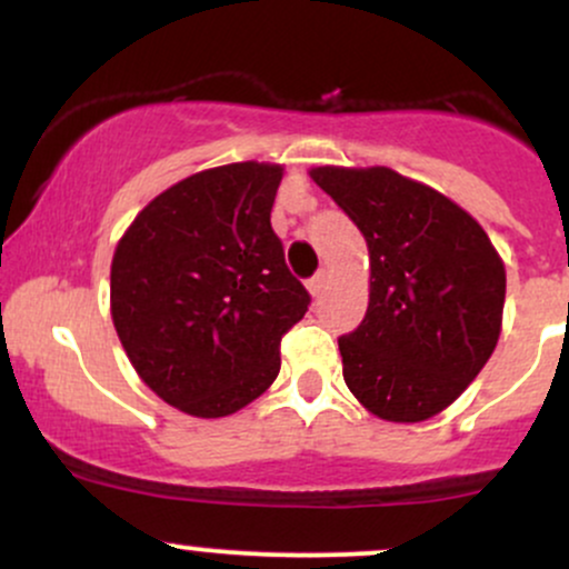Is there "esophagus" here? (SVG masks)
<instances>
[{"mask_svg": "<svg viewBox=\"0 0 569 569\" xmlns=\"http://www.w3.org/2000/svg\"><path fill=\"white\" fill-rule=\"evenodd\" d=\"M326 283H329V272H326V270H318L316 276H312L310 280H307V289H310L312 297H321L323 289H326Z\"/></svg>", "mask_w": 569, "mask_h": 569, "instance_id": "obj_1", "label": "esophagus"}]
</instances>
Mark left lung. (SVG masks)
I'll list each match as a JSON object with an SVG mask.
<instances>
[{
  "label": "left lung",
  "mask_w": 569,
  "mask_h": 569,
  "mask_svg": "<svg viewBox=\"0 0 569 569\" xmlns=\"http://www.w3.org/2000/svg\"><path fill=\"white\" fill-rule=\"evenodd\" d=\"M369 246V307L339 337L350 393L390 422L447 409L500 337L506 267L471 213L390 168H312Z\"/></svg>",
  "instance_id": "obj_1"
}]
</instances>
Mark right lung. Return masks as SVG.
Returning <instances> with one entry per match:
<instances>
[{
    "label": "right lung",
    "instance_id": "right-lung-1",
    "mask_svg": "<svg viewBox=\"0 0 569 569\" xmlns=\"http://www.w3.org/2000/svg\"><path fill=\"white\" fill-rule=\"evenodd\" d=\"M280 179L270 162L194 173L117 243V337L141 380L192 417H227L262 396L280 339L310 305L270 224Z\"/></svg>",
    "mask_w": 569,
    "mask_h": 569
}]
</instances>
